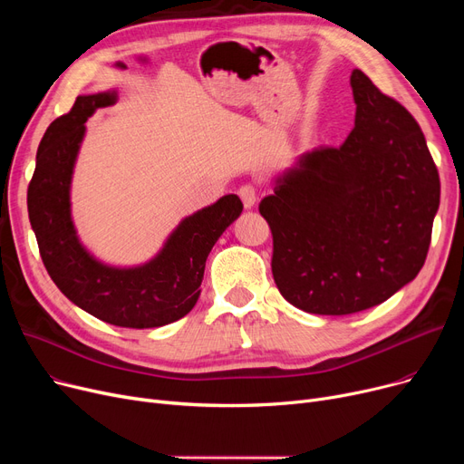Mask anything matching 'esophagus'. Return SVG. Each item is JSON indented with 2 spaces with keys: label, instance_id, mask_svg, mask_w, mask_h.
<instances>
[{
  "label": "esophagus",
  "instance_id": "esophagus-1",
  "mask_svg": "<svg viewBox=\"0 0 464 464\" xmlns=\"http://www.w3.org/2000/svg\"><path fill=\"white\" fill-rule=\"evenodd\" d=\"M238 195H240V199H242V203H245L246 208H252L257 203V191H256V188L252 184L242 186L238 189Z\"/></svg>",
  "mask_w": 464,
  "mask_h": 464
}]
</instances>
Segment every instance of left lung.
Wrapping results in <instances>:
<instances>
[{"label":"left lung","instance_id":"left-lung-1","mask_svg":"<svg viewBox=\"0 0 464 464\" xmlns=\"http://www.w3.org/2000/svg\"><path fill=\"white\" fill-rule=\"evenodd\" d=\"M350 84L355 128L343 146L303 154L259 203L276 287L320 315L372 308L416 278L440 205L418 121L361 69Z\"/></svg>","mask_w":464,"mask_h":464}]
</instances>
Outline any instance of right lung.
Wrapping results in <instances>:
<instances>
[{"mask_svg": "<svg viewBox=\"0 0 464 464\" xmlns=\"http://www.w3.org/2000/svg\"><path fill=\"white\" fill-rule=\"evenodd\" d=\"M112 103L114 90L79 95L72 109L48 126L28 186L30 224L48 275L71 303L111 325L152 329L184 318L198 303L207 257L240 216L242 203L229 193L184 218L144 265L120 269L90 256L71 219V177L84 121Z\"/></svg>", "mask_w": 464, "mask_h": 464, "instance_id": "right-lung-1", "label": "right lung"}]
</instances>
